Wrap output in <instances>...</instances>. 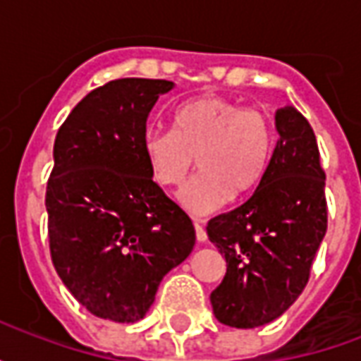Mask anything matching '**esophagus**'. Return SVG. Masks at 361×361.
I'll return each instance as SVG.
<instances>
[{
  "label": "esophagus",
  "instance_id": "34e87169",
  "mask_svg": "<svg viewBox=\"0 0 361 361\" xmlns=\"http://www.w3.org/2000/svg\"><path fill=\"white\" fill-rule=\"evenodd\" d=\"M195 235H197V242H207V232H204V228L201 222H197L195 220Z\"/></svg>",
  "mask_w": 361,
  "mask_h": 361
}]
</instances>
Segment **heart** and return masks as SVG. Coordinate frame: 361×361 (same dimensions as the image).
Segmentation results:
<instances>
[{
	"label": "heart",
	"mask_w": 361,
	"mask_h": 361,
	"mask_svg": "<svg viewBox=\"0 0 361 361\" xmlns=\"http://www.w3.org/2000/svg\"><path fill=\"white\" fill-rule=\"evenodd\" d=\"M274 139L263 111L207 94L181 104L173 111L172 129L147 131L141 149L160 188L180 185L195 160L201 172L181 188L178 201L193 214H209L257 185L271 162Z\"/></svg>",
	"instance_id": "1"
}]
</instances>
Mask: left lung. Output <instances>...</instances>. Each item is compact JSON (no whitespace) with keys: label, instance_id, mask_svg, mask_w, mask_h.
<instances>
[{"label":"left lung","instance_id":"8db88e82","mask_svg":"<svg viewBox=\"0 0 361 361\" xmlns=\"http://www.w3.org/2000/svg\"><path fill=\"white\" fill-rule=\"evenodd\" d=\"M274 123L279 141L253 195L207 224L226 259L212 311L235 329L267 325L298 300L326 232L325 172L310 121L284 106Z\"/></svg>","mask_w":361,"mask_h":361}]
</instances>
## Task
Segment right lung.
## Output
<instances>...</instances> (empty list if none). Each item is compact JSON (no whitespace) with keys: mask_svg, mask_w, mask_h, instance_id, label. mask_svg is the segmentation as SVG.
Returning <instances> with one entry per match:
<instances>
[{"mask_svg":"<svg viewBox=\"0 0 361 361\" xmlns=\"http://www.w3.org/2000/svg\"><path fill=\"white\" fill-rule=\"evenodd\" d=\"M172 89L162 79L106 82L75 106L54 142L51 261L100 319L145 317L158 284L195 245L193 222L152 181L141 149L150 110Z\"/></svg>","mask_w":361,"mask_h":361,"instance_id":"add662e5","label":"right lung"}]
</instances>
